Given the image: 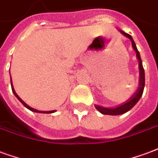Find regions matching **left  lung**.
<instances>
[{"label": "left lung", "instance_id": "8db88e82", "mask_svg": "<svg viewBox=\"0 0 158 158\" xmlns=\"http://www.w3.org/2000/svg\"><path fill=\"white\" fill-rule=\"evenodd\" d=\"M120 33L125 35V37L129 38L131 41V44L133 49H135V51L136 53V57H137L138 60H139V70H140V77H139V87H138L137 90L135 91V93L132 95V96L129 98V99L125 102L124 103H122L120 105L114 107V108H104L102 106L99 105H95L96 108L101 114H109V115H118V114H125V113L128 112L129 110H131L133 107H134L137 102L140 100V97L142 96V93H143L144 87H145V72H144V68L142 65V61H141V59H140V53L138 51L136 45L135 44L134 40L132 39V37L128 34V33H125L124 31L119 30Z\"/></svg>", "mask_w": 158, "mask_h": 158}]
</instances>
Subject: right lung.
<instances>
[{"label":"right lung","instance_id":"right-lung-1","mask_svg":"<svg viewBox=\"0 0 158 158\" xmlns=\"http://www.w3.org/2000/svg\"><path fill=\"white\" fill-rule=\"evenodd\" d=\"M11 90H12V93H14L15 96L18 98V99L19 100L21 103H23V105L25 106V107H26L27 109H28L29 110H31V111H33V112H36V113H42V114H51V113H55V110H52V111H40V110H37V109H33V108H31L30 106H28L27 103H24L23 101L19 97H18V94L16 93V92H15V90H14V88H13V86H12V82H11Z\"/></svg>","mask_w":158,"mask_h":158}]
</instances>
